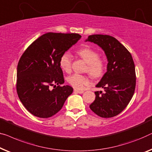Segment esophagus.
<instances>
[{"label":"esophagus","mask_w":152,"mask_h":152,"mask_svg":"<svg viewBox=\"0 0 152 152\" xmlns=\"http://www.w3.org/2000/svg\"><path fill=\"white\" fill-rule=\"evenodd\" d=\"M74 92H76V93H79V94H82L83 93V91H80V90H77V89H75L74 90Z\"/></svg>","instance_id":"obj_1"}]
</instances>
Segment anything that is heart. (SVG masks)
<instances>
[{
	"mask_svg": "<svg viewBox=\"0 0 152 152\" xmlns=\"http://www.w3.org/2000/svg\"><path fill=\"white\" fill-rule=\"evenodd\" d=\"M79 56L87 63V71L92 77H100L104 72V61L99 58V54L92 48L84 47L77 50ZM61 69L66 72H69L72 67V56L69 52H65L60 59ZM67 81L70 85L77 90H82L91 83L88 76L77 73L72 74L67 77Z\"/></svg>",
	"mask_w": 152,
	"mask_h": 152,
	"instance_id": "heart-1",
	"label": "heart"
}]
</instances>
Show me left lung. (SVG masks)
Returning <instances> with one entry per match:
<instances>
[{
	"mask_svg": "<svg viewBox=\"0 0 152 152\" xmlns=\"http://www.w3.org/2000/svg\"><path fill=\"white\" fill-rule=\"evenodd\" d=\"M86 41L102 47L108 61L107 72L96 86L103 88L105 92H94L95 100L90 105V108L101 117H113L127 107L134 93V62L129 50L113 36L92 35Z\"/></svg>",
	"mask_w": 152,
	"mask_h": 152,
	"instance_id": "8db88e82",
	"label": "left lung"
}]
</instances>
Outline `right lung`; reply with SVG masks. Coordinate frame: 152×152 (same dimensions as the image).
<instances>
[{
    "label": "right lung",
    "instance_id": "1",
    "mask_svg": "<svg viewBox=\"0 0 152 152\" xmlns=\"http://www.w3.org/2000/svg\"><path fill=\"white\" fill-rule=\"evenodd\" d=\"M81 37L77 34L47 33L33 42L22 55L17 67L16 91L33 115L39 118L55 115L72 94L71 86H61L64 78L60 59Z\"/></svg>",
    "mask_w": 152,
    "mask_h": 152
}]
</instances>
